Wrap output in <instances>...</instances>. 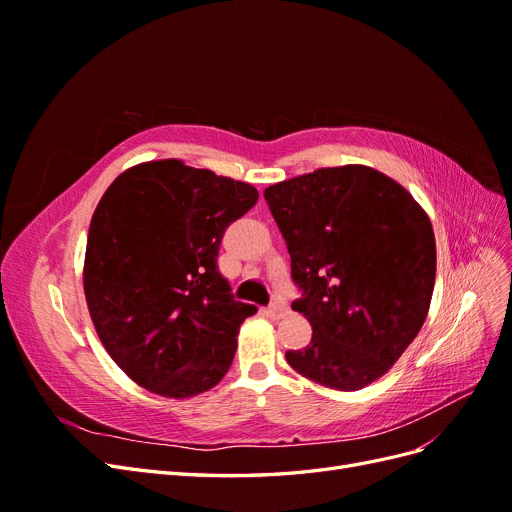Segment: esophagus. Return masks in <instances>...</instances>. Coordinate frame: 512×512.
Listing matches in <instances>:
<instances>
[{"mask_svg":"<svg viewBox=\"0 0 512 512\" xmlns=\"http://www.w3.org/2000/svg\"><path fill=\"white\" fill-rule=\"evenodd\" d=\"M265 314H267V318H271V320H280V318H284V316L288 314V307H286L284 303H280V301H275L273 305H269V307L265 309Z\"/></svg>","mask_w":512,"mask_h":512,"instance_id":"obj_1","label":"esophagus"}]
</instances>
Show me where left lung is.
<instances>
[{
    "mask_svg": "<svg viewBox=\"0 0 512 512\" xmlns=\"http://www.w3.org/2000/svg\"><path fill=\"white\" fill-rule=\"evenodd\" d=\"M265 200L288 245L294 312L312 342L288 365L316 384L359 391L414 342L436 284V237L397 181L363 164L318 168L269 185Z\"/></svg>",
    "mask_w": 512,
    "mask_h": 512,
    "instance_id": "obj_1",
    "label": "left lung"
}]
</instances>
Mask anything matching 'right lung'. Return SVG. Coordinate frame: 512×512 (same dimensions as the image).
I'll use <instances>...</instances> for the list:
<instances>
[{
	"instance_id": "right-lung-1",
	"label": "right lung",
	"mask_w": 512,
	"mask_h": 512,
	"mask_svg": "<svg viewBox=\"0 0 512 512\" xmlns=\"http://www.w3.org/2000/svg\"><path fill=\"white\" fill-rule=\"evenodd\" d=\"M256 200L254 185L181 160L132 166L100 198L85 299L106 352L143 389L185 399L226 376L256 305L232 297L218 254Z\"/></svg>"
}]
</instances>
